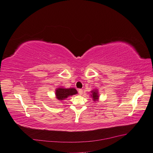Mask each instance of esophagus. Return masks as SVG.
<instances>
[{
  "mask_svg": "<svg viewBox=\"0 0 153 153\" xmlns=\"http://www.w3.org/2000/svg\"><path fill=\"white\" fill-rule=\"evenodd\" d=\"M78 92H79V95H82L83 94V90L82 89H79Z\"/></svg>",
  "mask_w": 153,
  "mask_h": 153,
  "instance_id": "esophagus-1",
  "label": "esophagus"
}]
</instances>
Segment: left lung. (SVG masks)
<instances>
[{"label":"left lung","instance_id":"obj_1","mask_svg":"<svg viewBox=\"0 0 153 153\" xmlns=\"http://www.w3.org/2000/svg\"><path fill=\"white\" fill-rule=\"evenodd\" d=\"M91 93H92V98H94L93 100H94V101H95L96 100H97L98 98V91L97 90L92 91H91Z\"/></svg>","mask_w":153,"mask_h":153}]
</instances>
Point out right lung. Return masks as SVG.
<instances>
[{"label": "right lung", "mask_w": 153, "mask_h": 153, "mask_svg": "<svg viewBox=\"0 0 153 153\" xmlns=\"http://www.w3.org/2000/svg\"><path fill=\"white\" fill-rule=\"evenodd\" d=\"M77 93V90L74 88H59L56 90V96L57 99L59 100H63L68 98L69 96L75 95Z\"/></svg>", "instance_id": "add662e5"}]
</instances>
